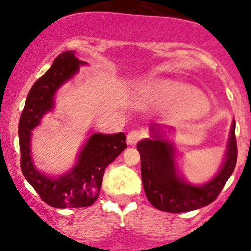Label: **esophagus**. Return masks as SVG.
<instances>
[{
    "label": "esophagus",
    "instance_id": "34e87169",
    "mask_svg": "<svg viewBox=\"0 0 251 251\" xmlns=\"http://www.w3.org/2000/svg\"><path fill=\"white\" fill-rule=\"evenodd\" d=\"M144 138V132L141 130H132L127 134V142L130 144H137L141 139Z\"/></svg>",
    "mask_w": 251,
    "mask_h": 251
}]
</instances>
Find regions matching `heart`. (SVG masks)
I'll use <instances>...</instances> for the list:
<instances>
[{"label":"heart","mask_w":251,"mask_h":251,"mask_svg":"<svg viewBox=\"0 0 251 251\" xmlns=\"http://www.w3.org/2000/svg\"><path fill=\"white\" fill-rule=\"evenodd\" d=\"M142 101L166 109H202L203 102L191 89L172 81H155L144 86L141 91Z\"/></svg>","instance_id":"obj_1"}]
</instances>
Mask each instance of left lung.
<instances>
[{
  "mask_svg": "<svg viewBox=\"0 0 251 251\" xmlns=\"http://www.w3.org/2000/svg\"><path fill=\"white\" fill-rule=\"evenodd\" d=\"M151 139L137 144L141 155L142 183L148 201L156 209L168 213H184L205 207L215 201L237 163L236 123L232 124L225 162L220 172L203 186L185 183L174 167V149L157 125H152Z\"/></svg>",
  "mask_w": 251,
  "mask_h": 251,
  "instance_id": "8db88e82",
  "label": "left lung"
}]
</instances>
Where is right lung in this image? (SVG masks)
<instances>
[{"instance_id": "1", "label": "right lung", "mask_w": 251, "mask_h": 251, "mask_svg": "<svg viewBox=\"0 0 251 251\" xmlns=\"http://www.w3.org/2000/svg\"><path fill=\"white\" fill-rule=\"evenodd\" d=\"M85 63L65 51L55 59L51 67L33 84L26 99L19 120L20 167L26 180L47 204L54 208H81L94 204L102 186L104 170L127 148L124 133H95L80 151L78 163L70 173L51 179L36 170L31 159V131L41 118L54 107L57 89L77 73Z\"/></svg>"}]
</instances>
